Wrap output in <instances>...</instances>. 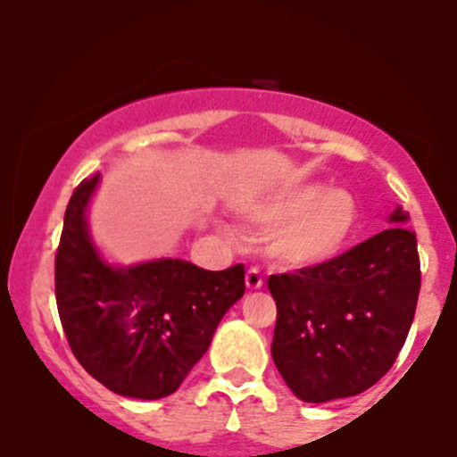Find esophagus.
<instances>
[{
  "instance_id": "34e87169",
  "label": "esophagus",
  "mask_w": 457,
  "mask_h": 457,
  "mask_svg": "<svg viewBox=\"0 0 457 457\" xmlns=\"http://www.w3.org/2000/svg\"><path fill=\"white\" fill-rule=\"evenodd\" d=\"M245 283H246V290H260L262 287V275H260V270L258 269H249L246 270V275H245Z\"/></svg>"
}]
</instances>
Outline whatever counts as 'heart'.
<instances>
[{"label":"heart","mask_w":457,"mask_h":457,"mask_svg":"<svg viewBox=\"0 0 457 457\" xmlns=\"http://www.w3.org/2000/svg\"><path fill=\"white\" fill-rule=\"evenodd\" d=\"M246 225L266 235V253L290 270L328 264L353 243L359 204L345 188L301 185L255 199L243 211Z\"/></svg>","instance_id":"obj_1"}]
</instances>
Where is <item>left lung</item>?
<instances>
[{"label":"left lung","instance_id":"8db88e82","mask_svg":"<svg viewBox=\"0 0 457 457\" xmlns=\"http://www.w3.org/2000/svg\"><path fill=\"white\" fill-rule=\"evenodd\" d=\"M391 228L318 269L270 275L272 361L298 400L324 403L374 386L395 363L417 309V236L397 206Z\"/></svg>","mask_w":457,"mask_h":457}]
</instances>
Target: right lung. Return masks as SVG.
<instances>
[{
    "label": "right lung",
    "instance_id": "add662e5",
    "mask_svg": "<svg viewBox=\"0 0 457 457\" xmlns=\"http://www.w3.org/2000/svg\"><path fill=\"white\" fill-rule=\"evenodd\" d=\"M101 176L75 188L55 255L62 327L83 370L135 400L171 395L245 295V266L204 270L161 258L115 266L94 245L87 208Z\"/></svg>",
    "mask_w": 457,
    "mask_h": 457
}]
</instances>
